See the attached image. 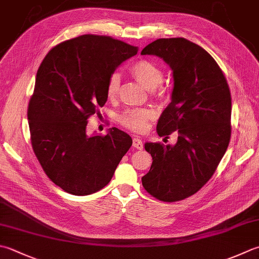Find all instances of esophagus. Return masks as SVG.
<instances>
[{
    "label": "esophagus",
    "instance_id": "esophagus-1",
    "mask_svg": "<svg viewBox=\"0 0 259 259\" xmlns=\"http://www.w3.org/2000/svg\"><path fill=\"white\" fill-rule=\"evenodd\" d=\"M133 147H134V148H136V149L141 150V149L144 148L143 141H141V140L138 139V138H134V139H133Z\"/></svg>",
    "mask_w": 259,
    "mask_h": 259
}]
</instances>
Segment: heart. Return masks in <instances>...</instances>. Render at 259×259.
Masks as SVG:
<instances>
[{"label": "heart", "instance_id": "obj_1", "mask_svg": "<svg viewBox=\"0 0 259 259\" xmlns=\"http://www.w3.org/2000/svg\"><path fill=\"white\" fill-rule=\"evenodd\" d=\"M130 73L147 90L155 91L159 98L168 96L169 91L160 85L163 82L164 72L158 65L147 59L137 60L130 66ZM121 77L118 73H113L109 77L106 84V95L109 99H114L120 92ZM154 118L153 111L148 109H126L118 116L121 125L135 133H143L146 130L149 121Z\"/></svg>", "mask_w": 259, "mask_h": 259}]
</instances>
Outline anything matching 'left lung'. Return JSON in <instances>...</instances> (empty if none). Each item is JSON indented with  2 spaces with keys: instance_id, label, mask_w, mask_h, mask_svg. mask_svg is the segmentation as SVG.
Returning <instances> with one entry per match:
<instances>
[{
  "instance_id": "8db88e82",
  "label": "left lung",
  "mask_w": 259,
  "mask_h": 259,
  "mask_svg": "<svg viewBox=\"0 0 259 259\" xmlns=\"http://www.w3.org/2000/svg\"><path fill=\"white\" fill-rule=\"evenodd\" d=\"M141 55L158 56L173 70L171 102L160 115L157 133L166 139L177 134L175 146L145 144L153 164L141 182L157 200L177 202L206 184L229 146V85L213 57L184 38L157 39Z\"/></svg>"
}]
</instances>
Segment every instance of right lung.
<instances>
[{
	"mask_svg": "<svg viewBox=\"0 0 259 259\" xmlns=\"http://www.w3.org/2000/svg\"><path fill=\"white\" fill-rule=\"evenodd\" d=\"M137 53L109 35L83 34L55 46L39 66L28 106L32 149L49 180L69 194L108 185L133 145L124 131L89 137L86 125L108 100L110 76Z\"/></svg>",
	"mask_w": 259,
	"mask_h": 259,
	"instance_id": "obj_1",
	"label": "right lung"
}]
</instances>
